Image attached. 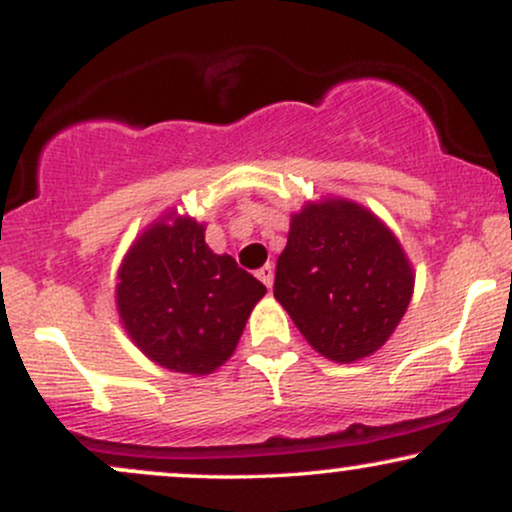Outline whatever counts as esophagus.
<instances>
[{"instance_id": "esophagus-1", "label": "esophagus", "mask_w": 512, "mask_h": 512, "mask_svg": "<svg viewBox=\"0 0 512 512\" xmlns=\"http://www.w3.org/2000/svg\"><path fill=\"white\" fill-rule=\"evenodd\" d=\"M257 279H260L262 284L269 289V286H272V281H274V267H272V264H264V267L257 269Z\"/></svg>"}]
</instances>
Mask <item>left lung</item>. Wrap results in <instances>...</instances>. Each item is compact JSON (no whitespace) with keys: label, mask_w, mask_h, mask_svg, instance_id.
Segmentation results:
<instances>
[{"label":"left lung","mask_w":512,"mask_h":512,"mask_svg":"<svg viewBox=\"0 0 512 512\" xmlns=\"http://www.w3.org/2000/svg\"><path fill=\"white\" fill-rule=\"evenodd\" d=\"M414 274L370 211L332 199L293 214L274 298L322 356L351 363L387 342L407 313Z\"/></svg>","instance_id":"8db88e82"}]
</instances>
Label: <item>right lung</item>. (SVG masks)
Returning <instances> with one entry per match:
<instances>
[{
    "label": "right lung",
    "mask_w": 512,
    "mask_h": 512,
    "mask_svg": "<svg viewBox=\"0 0 512 512\" xmlns=\"http://www.w3.org/2000/svg\"><path fill=\"white\" fill-rule=\"evenodd\" d=\"M117 279V310L134 344L158 366L190 375L228 361L250 310L267 293L231 255L211 252L204 226L192 219L154 223Z\"/></svg>",
    "instance_id": "add662e5"
}]
</instances>
